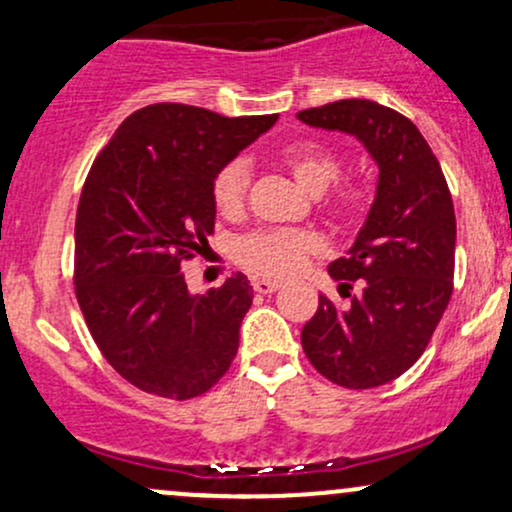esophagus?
<instances>
[{
	"mask_svg": "<svg viewBox=\"0 0 512 512\" xmlns=\"http://www.w3.org/2000/svg\"><path fill=\"white\" fill-rule=\"evenodd\" d=\"M252 286H255L257 293H274L281 289L279 281H272V279H255L252 281Z\"/></svg>",
	"mask_w": 512,
	"mask_h": 512,
	"instance_id": "esophagus-1",
	"label": "esophagus"
}]
</instances>
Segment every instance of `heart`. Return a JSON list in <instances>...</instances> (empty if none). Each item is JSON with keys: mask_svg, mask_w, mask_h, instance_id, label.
<instances>
[{"mask_svg": "<svg viewBox=\"0 0 512 512\" xmlns=\"http://www.w3.org/2000/svg\"><path fill=\"white\" fill-rule=\"evenodd\" d=\"M281 166L291 173V178L310 195H322L334 185L342 173V161L327 146L313 142H298L281 149ZM250 187V166L243 158L226 163L214 182H211V199L221 216L233 219L245 207ZM368 197L361 187H342L334 192L330 209L337 219L356 221L366 211ZM320 250V238L310 231H289V228H264L243 236L236 243V260L250 269L252 274L286 279L303 267L310 255Z\"/></svg>", "mask_w": 512, "mask_h": 512, "instance_id": "b5f03b06", "label": "heart"}]
</instances>
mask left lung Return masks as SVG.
Instances as JSON below:
<instances>
[{
	"label": "left lung",
	"instance_id": "8db88e82",
	"mask_svg": "<svg viewBox=\"0 0 512 512\" xmlns=\"http://www.w3.org/2000/svg\"><path fill=\"white\" fill-rule=\"evenodd\" d=\"M296 117L351 134L378 166L366 221L346 257L330 264L351 305L320 296L301 332L303 351L334 385H385L419 361L450 303L457 228L448 182L419 129L397 110L346 98ZM354 280L359 293L349 294Z\"/></svg>",
	"mask_w": 512,
	"mask_h": 512
}]
</instances>
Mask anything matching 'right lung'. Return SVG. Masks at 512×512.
Here are the masks:
<instances>
[{
  "mask_svg": "<svg viewBox=\"0 0 512 512\" xmlns=\"http://www.w3.org/2000/svg\"><path fill=\"white\" fill-rule=\"evenodd\" d=\"M274 122L146 105L88 170L74 228L76 301L105 361L149 395H204L238 354L248 276L190 293L182 262L214 233L216 173Z\"/></svg>",
  "mask_w": 512,
  "mask_h": 512,
  "instance_id": "obj_1",
  "label": "right lung"
}]
</instances>
